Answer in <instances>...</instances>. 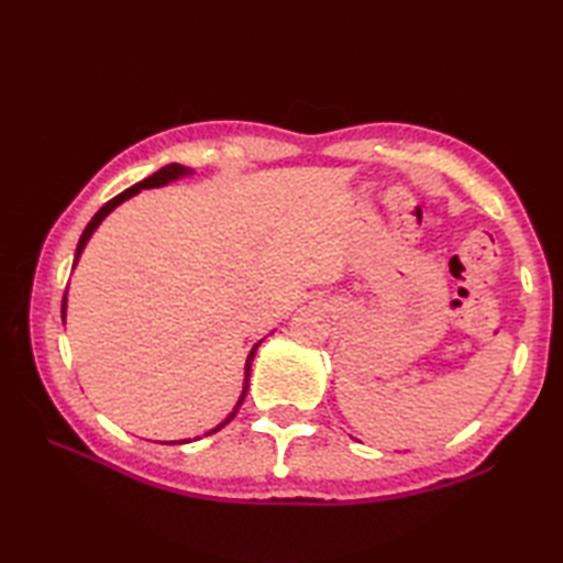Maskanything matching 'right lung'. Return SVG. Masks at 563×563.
<instances>
[{
    "instance_id": "obj_1",
    "label": "right lung",
    "mask_w": 563,
    "mask_h": 563,
    "mask_svg": "<svg viewBox=\"0 0 563 563\" xmlns=\"http://www.w3.org/2000/svg\"><path fill=\"white\" fill-rule=\"evenodd\" d=\"M190 174H196L194 169H188V166H181V164H169V166H162V169L157 172V174H152V176H147L145 181H140V184H135V186H130L128 190H123L121 196H115L113 200H109L106 202V206L93 214L91 218V222L87 224V230L81 232V236H79V244H77V254H75V266H77V261H79V256H81V251H84V246H87V242L91 239V234L97 232V227L109 218V214L121 206V202H125L128 198H133V196H137L140 190H145V188H159V186H166V184H172V181H176V178H181V176H190ZM65 312H67V295H65V300H63V321H65ZM261 345V341L254 345V349H251V353H249V357H246V365H244V387H242V397H239V401L234 404V409H232V413L224 418V421L220 423V426H214L210 433H206V435H212V433H218L220 428H224L227 423L232 421V418L236 416V411H239V406H242V401H244V397H246V389H249V375H251V363H254V355H256V349ZM178 445H181V442H190V440H176ZM166 445H174V442H166Z\"/></svg>"
}]
</instances>
